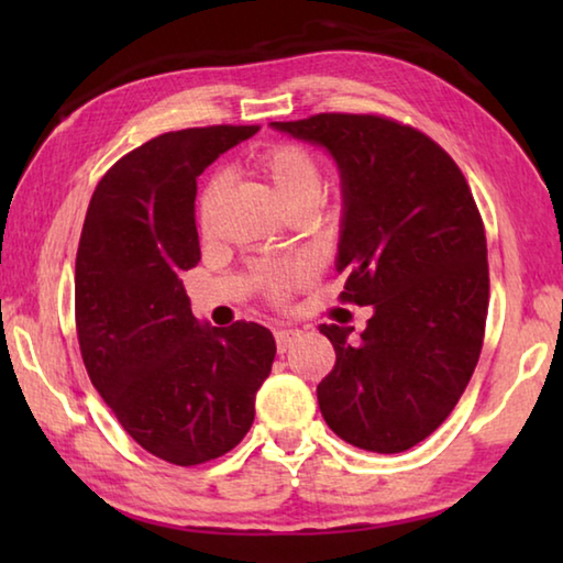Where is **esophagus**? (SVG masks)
<instances>
[{"label":"esophagus","mask_w":563,"mask_h":563,"mask_svg":"<svg viewBox=\"0 0 563 563\" xmlns=\"http://www.w3.org/2000/svg\"><path fill=\"white\" fill-rule=\"evenodd\" d=\"M298 338H300V330H278V332H275V345H278L280 355H283V352H288V347Z\"/></svg>","instance_id":"1"}]
</instances>
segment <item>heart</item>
<instances>
[{"label": "heart", "mask_w": 563, "mask_h": 563, "mask_svg": "<svg viewBox=\"0 0 563 563\" xmlns=\"http://www.w3.org/2000/svg\"><path fill=\"white\" fill-rule=\"evenodd\" d=\"M253 166L258 174L271 180L275 194L283 201L288 211H300V208H316L322 196V170L318 158L310 154L308 148L292 141H273V144L263 146L258 154L253 156ZM225 194V176L213 174L201 186L196 203V216L201 231H211L216 221L218 203ZM310 265L302 261H288L263 265L258 271V285L261 290L268 295L271 300L280 302L288 295L308 283Z\"/></svg>", "instance_id": "1"}]
</instances>
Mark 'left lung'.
<instances>
[{"instance_id": "left-lung-1", "label": "left lung", "mask_w": 563, "mask_h": 563, "mask_svg": "<svg viewBox=\"0 0 563 563\" xmlns=\"http://www.w3.org/2000/svg\"><path fill=\"white\" fill-rule=\"evenodd\" d=\"M273 129L338 161L340 300L375 310L360 338L320 325L335 347L320 412L360 450L405 452L450 417L482 352L489 263L472 188L437 141L377 113H316Z\"/></svg>"}]
</instances>
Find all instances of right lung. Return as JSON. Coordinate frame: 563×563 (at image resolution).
Here are the masks:
<instances>
[{"label": "right lung", "mask_w": 563, "mask_h": 563, "mask_svg": "<svg viewBox=\"0 0 563 563\" xmlns=\"http://www.w3.org/2000/svg\"><path fill=\"white\" fill-rule=\"evenodd\" d=\"M258 129L161 133L103 174L84 218L74 273L84 365L123 430L178 466L243 440L275 360L268 328L201 325L178 280L201 261L196 178Z\"/></svg>", "instance_id": "obj_1"}]
</instances>
